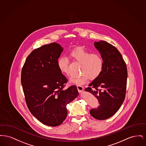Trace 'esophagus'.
Instances as JSON below:
<instances>
[{"label":"esophagus","mask_w":146,"mask_h":146,"mask_svg":"<svg viewBox=\"0 0 146 146\" xmlns=\"http://www.w3.org/2000/svg\"><path fill=\"white\" fill-rule=\"evenodd\" d=\"M76 87H77V89H78V91H79V92H82L84 90V88L83 86H80V85H77L76 86Z\"/></svg>","instance_id":"obj_1"}]
</instances>
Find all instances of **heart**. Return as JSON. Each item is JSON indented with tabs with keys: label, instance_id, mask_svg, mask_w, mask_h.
Wrapping results in <instances>:
<instances>
[{
	"label": "heart",
	"instance_id": "b5f03b06",
	"mask_svg": "<svg viewBox=\"0 0 146 146\" xmlns=\"http://www.w3.org/2000/svg\"><path fill=\"white\" fill-rule=\"evenodd\" d=\"M70 55L74 60L80 63V72L81 73L73 75L70 78L72 83L82 85L86 83L89 79L95 80L102 74L104 70V62L103 58L99 54L92 53L84 47H78L72 50ZM57 64L61 72L70 75L68 69V60L66 56L60 57Z\"/></svg>",
	"mask_w": 146,
	"mask_h": 146
}]
</instances>
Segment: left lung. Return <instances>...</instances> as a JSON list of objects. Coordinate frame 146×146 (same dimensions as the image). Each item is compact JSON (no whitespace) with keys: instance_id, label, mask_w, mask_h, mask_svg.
Returning <instances> with one entry per match:
<instances>
[{"instance_id":"obj_1","label":"left lung","mask_w":146,"mask_h":146,"mask_svg":"<svg viewBox=\"0 0 146 146\" xmlns=\"http://www.w3.org/2000/svg\"><path fill=\"white\" fill-rule=\"evenodd\" d=\"M94 45L103 58L104 70L85 90L96 97L100 104L98 108L91 110V115L98 120H105L118 111L125 100L127 70L115 46L103 40L95 42Z\"/></svg>"}]
</instances>
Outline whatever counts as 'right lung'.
<instances>
[{
    "mask_svg": "<svg viewBox=\"0 0 146 146\" xmlns=\"http://www.w3.org/2000/svg\"><path fill=\"white\" fill-rule=\"evenodd\" d=\"M63 50L56 42L35 49L21 72V84L29 111L42 124L50 126L62 123L67 115V104L79 95L75 85L64 89L67 79L57 64Z\"/></svg>",
    "mask_w": 146,
    "mask_h": 146,
    "instance_id": "obj_1",
    "label": "right lung"
}]
</instances>
